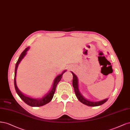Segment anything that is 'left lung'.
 <instances>
[{
	"instance_id": "1",
	"label": "left lung",
	"mask_w": 130,
	"mask_h": 130,
	"mask_svg": "<svg viewBox=\"0 0 130 130\" xmlns=\"http://www.w3.org/2000/svg\"><path fill=\"white\" fill-rule=\"evenodd\" d=\"M71 73L73 74V81H72V85L74 88V92L76 94L77 98L78 100L83 104L89 106H100L101 105L104 104L108 100V98H106L105 99L100 100L98 102H93V101H90V100L86 99L84 97V96L80 93V90L79 89V84H78V79L77 76L73 72H71Z\"/></svg>"
}]
</instances>
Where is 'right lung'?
Returning a JSON list of instances; mask_svg holds the SVG:
<instances>
[{
	"mask_svg": "<svg viewBox=\"0 0 130 130\" xmlns=\"http://www.w3.org/2000/svg\"><path fill=\"white\" fill-rule=\"evenodd\" d=\"M29 49H30V47H27L25 48V50L22 53V54H20L19 59L15 64V71H14V87H15L17 93L18 94V95L19 96L20 98L22 99L26 104L28 105L29 106H31L32 107H39V106L45 105H46V104L50 102L51 101V100L53 97L54 92H55L58 83L60 81L62 77V74H63L64 72H66V70H64L63 72H62L61 73L58 75V76L54 78L51 89H50V90L48 91V92L46 93L42 98H34L28 97V96L25 95L19 90V89L17 87V85L16 76H17V69L19 66V64H20L21 61L23 60V58L25 57V56L27 54V52L28 51Z\"/></svg>",
	"mask_w": 130,
	"mask_h": 130,
	"instance_id": "obj_1",
	"label": "right lung"
}]
</instances>
